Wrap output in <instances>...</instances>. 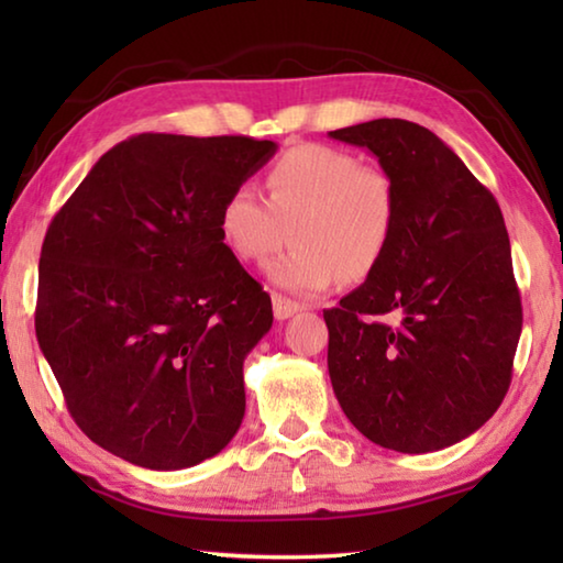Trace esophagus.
<instances>
[{
  "mask_svg": "<svg viewBox=\"0 0 563 563\" xmlns=\"http://www.w3.org/2000/svg\"><path fill=\"white\" fill-rule=\"evenodd\" d=\"M298 310H300L298 302L288 300V298H285V295L273 292V316H275V320H288V318H292Z\"/></svg>",
  "mask_w": 563,
  "mask_h": 563,
  "instance_id": "obj_1",
  "label": "esophagus"
}]
</instances>
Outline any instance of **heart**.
Segmentation results:
<instances>
[{"label":"heart","mask_w":563,"mask_h":563,"mask_svg":"<svg viewBox=\"0 0 563 563\" xmlns=\"http://www.w3.org/2000/svg\"><path fill=\"white\" fill-rule=\"evenodd\" d=\"M265 186L268 201L251 186L235 188L218 233L238 261L261 263L288 241L290 228L295 245L265 268L273 285L312 298L383 265L399 218L397 190L383 168L335 146L300 144L275 161Z\"/></svg>","instance_id":"1"}]
</instances>
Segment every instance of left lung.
<instances>
[{
    "label": "left lung",
    "mask_w": 563,
    "mask_h": 563,
    "mask_svg": "<svg viewBox=\"0 0 563 563\" xmlns=\"http://www.w3.org/2000/svg\"><path fill=\"white\" fill-rule=\"evenodd\" d=\"M330 139L367 148L399 208L383 265L322 312L332 389L369 442L444 450L479 430L511 383L521 300L499 203L419 123L375 119Z\"/></svg>",
    "instance_id": "left-lung-1"
}]
</instances>
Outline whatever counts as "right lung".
<instances>
[{
  "mask_svg": "<svg viewBox=\"0 0 563 563\" xmlns=\"http://www.w3.org/2000/svg\"><path fill=\"white\" fill-rule=\"evenodd\" d=\"M275 151L141 133L93 164L46 231L36 340L74 422L121 460L186 470L243 422V362L273 305L218 218Z\"/></svg>",
  "mask_w": 563,
  "mask_h": 563,
  "instance_id": "add662e5",
  "label": "right lung"
}]
</instances>
